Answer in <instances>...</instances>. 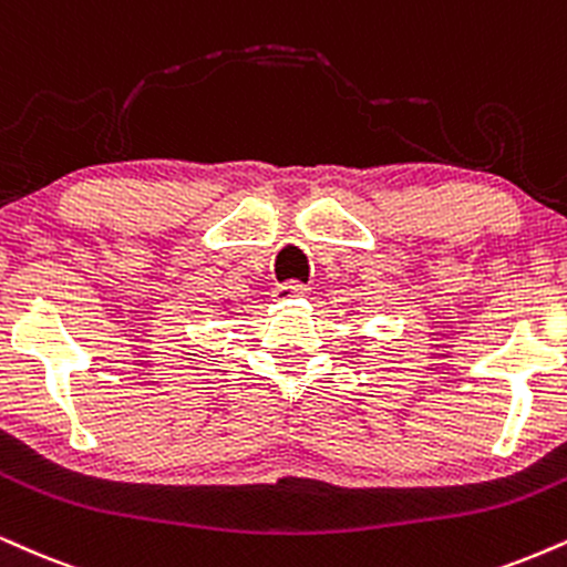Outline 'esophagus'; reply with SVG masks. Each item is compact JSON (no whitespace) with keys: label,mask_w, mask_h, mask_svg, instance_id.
Here are the masks:
<instances>
[{"label":"esophagus","mask_w":567,"mask_h":567,"mask_svg":"<svg viewBox=\"0 0 567 567\" xmlns=\"http://www.w3.org/2000/svg\"><path fill=\"white\" fill-rule=\"evenodd\" d=\"M306 292H309V288L301 282H288V285H277L275 292H271V298H275L277 303H288L292 301V298H303Z\"/></svg>","instance_id":"esophagus-1"}]
</instances>
